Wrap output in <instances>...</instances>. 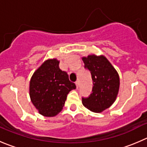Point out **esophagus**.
<instances>
[{
    "label": "esophagus",
    "instance_id": "1",
    "mask_svg": "<svg viewBox=\"0 0 147 147\" xmlns=\"http://www.w3.org/2000/svg\"><path fill=\"white\" fill-rule=\"evenodd\" d=\"M76 87L79 88V80H77L76 82Z\"/></svg>",
    "mask_w": 147,
    "mask_h": 147
}]
</instances>
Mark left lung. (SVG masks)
Wrapping results in <instances>:
<instances>
[{"label": "left lung", "instance_id": "obj_1", "mask_svg": "<svg viewBox=\"0 0 147 147\" xmlns=\"http://www.w3.org/2000/svg\"><path fill=\"white\" fill-rule=\"evenodd\" d=\"M84 68L89 70L93 81L92 93L82 97V104L94 113H101L113 104L119 91L118 72L103 55L83 57Z\"/></svg>", "mask_w": 147, "mask_h": 147}]
</instances>
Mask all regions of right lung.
I'll return each instance as SVG.
<instances>
[{
	"instance_id": "obj_1",
	"label": "right lung",
	"mask_w": 147,
	"mask_h": 147,
	"mask_svg": "<svg viewBox=\"0 0 147 147\" xmlns=\"http://www.w3.org/2000/svg\"><path fill=\"white\" fill-rule=\"evenodd\" d=\"M65 71L59 68L57 59L45 61L32 75L29 84L31 101L40 114L53 117L62 110L67 94L76 89Z\"/></svg>"
}]
</instances>
